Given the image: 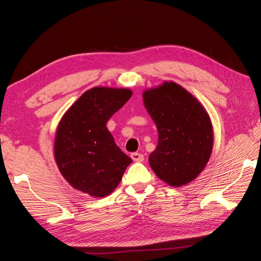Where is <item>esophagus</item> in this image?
<instances>
[{
	"instance_id": "esophagus-1",
	"label": "esophagus",
	"mask_w": 261,
	"mask_h": 261,
	"mask_svg": "<svg viewBox=\"0 0 261 261\" xmlns=\"http://www.w3.org/2000/svg\"><path fill=\"white\" fill-rule=\"evenodd\" d=\"M130 158H132L134 161H136V162H143L144 159H145V156L141 154V153H138V152H133L130 154Z\"/></svg>"
}]
</instances>
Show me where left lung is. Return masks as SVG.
<instances>
[{"mask_svg":"<svg viewBox=\"0 0 261 261\" xmlns=\"http://www.w3.org/2000/svg\"><path fill=\"white\" fill-rule=\"evenodd\" d=\"M144 103L159 134L158 146L149 155L150 167L169 185L189 183L206 167L212 151L208 113L175 83L145 91Z\"/></svg>","mask_w":261,"mask_h":261,"instance_id":"obj_1","label":"left lung"}]
</instances>
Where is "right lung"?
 Wrapping results in <instances>:
<instances>
[{
    "instance_id": "obj_1",
    "label": "right lung",
    "mask_w": 261,
    "mask_h": 261,
    "mask_svg": "<svg viewBox=\"0 0 261 261\" xmlns=\"http://www.w3.org/2000/svg\"><path fill=\"white\" fill-rule=\"evenodd\" d=\"M132 97L128 89L96 87L86 91L62 117L54 154L68 183L92 197H106L133 162L115 145L107 123Z\"/></svg>"
}]
</instances>
